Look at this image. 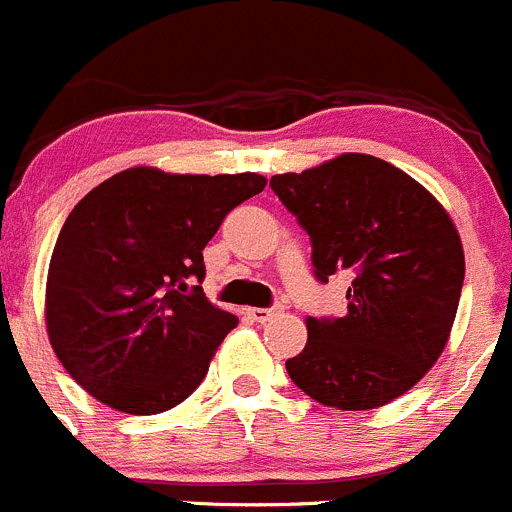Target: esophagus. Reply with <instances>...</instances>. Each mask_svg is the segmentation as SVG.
I'll list each match as a JSON object with an SVG mask.
<instances>
[{"label":"esophagus","mask_w":512,"mask_h":512,"mask_svg":"<svg viewBox=\"0 0 512 512\" xmlns=\"http://www.w3.org/2000/svg\"><path fill=\"white\" fill-rule=\"evenodd\" d=\"M278 313V308H249V316L254 318L256 323H266L268 318H273Z\"/></svg>","instance_id":"1"}]
</instances>
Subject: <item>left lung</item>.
Here are the masks:
<instances>
[{
  "label": "left lung",
  "mask_w": 512,
  "mask_h": 512,
  "mask_svg": "<svg viewBox=\"0 0 512 512\" xmlns=\"http://www.w3.org/2000/svg\"><path fill=\"white\" fill-rule=\"evenodd\" d=\"M271 189L311 239L318 281L338 271L353 278L346 316L306 321V348L286 361L291 381L338 411L411 391L443 353L463 288V244L448 211L368 154L276 174Z\"/></svg>",
  "instance_id": "8db88e82"
}]
</instances>
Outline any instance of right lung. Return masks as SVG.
<instances>
[{
    "instance_id": "1",
    "label": "right lung",
    "mask_w": 512,
    "mask_h": 512,
    "mask_svg": "<svg viewBox=\"0 0 512 512\" xmlns=\"http://www.w3.org/2000/svg\"><path fill=\"white\" fill-rule=\"evenodd\" d=\"M261 174L136 166L74 206L47 276V333L69 376L104 406L154 416L199 388L239 318L206 301L204 249Z\"/></svg>"
}]
</instances>
